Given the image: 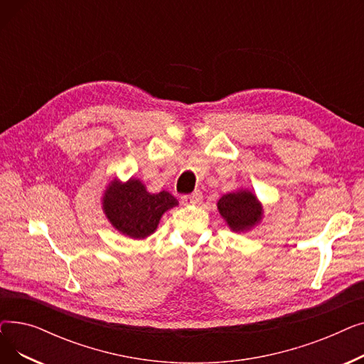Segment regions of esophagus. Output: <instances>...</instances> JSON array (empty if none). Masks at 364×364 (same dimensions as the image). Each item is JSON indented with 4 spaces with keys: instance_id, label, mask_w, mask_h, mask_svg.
I'll return each mask as SVG.
<instances>
[{
    "instance_id": "obj_1",
    "label": "esophagus",
    "mask_w": 364,
    "mask_h": 364,
    "mask_svg": "<svg viewBox=\"0 0 364 364\" xmlns=\"http://www.w3.org/2000/svg\"><path fill=\"white\" fill-rule=\"evenodd\" d=\"M202 200V193L200 192H193L192 195H186L181 198L183 205H198Z\"/></svg>"
}]
</instances>
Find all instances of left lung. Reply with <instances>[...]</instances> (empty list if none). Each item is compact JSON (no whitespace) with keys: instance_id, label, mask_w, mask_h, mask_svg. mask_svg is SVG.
Segmentation results:
<instances>
[{"instance_id":"8db88e82","label":"left lung","mask_w":364,"mask_h":364,"mask_svg":"<svg viewBox=\"0 0 364 364\" xmlns=\"http://www.w3.org/2000/svg\"><path fill=\"white\" fill-rule=\"evenodd\" d=\"M217 208L228 228L235 233L251 232L264 218L262 203L254 192L245 187L223 195L217 202Z\"/></svg>"}]
</instances>
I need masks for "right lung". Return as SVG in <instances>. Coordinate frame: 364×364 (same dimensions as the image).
I'll use <instances>...</instances> for the list:
<instances>
[{
  "label": "right lung",
  "mask_w": 364,
  "mask_h": 364,
  "mask_svg": "<svg viewBox=\"0 0 364 364\" xmlns=\"http://www.w3.org/2000/svg\"><path fill=\"white\" fill-rule=\"evenodd\" d=\"M178 206L171 193H150L146 184L131 177L127 181L113 177L102 195V209L114 230L129 239H147L156 232L162 215Z\"/></svg>",
  "instance_id": "1"
}]
</instances>
